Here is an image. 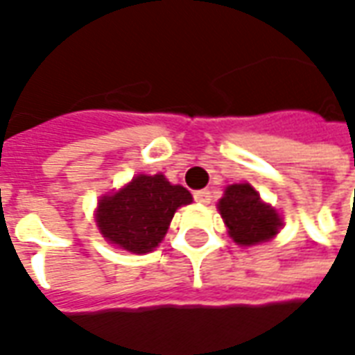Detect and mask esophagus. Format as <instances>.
Here are the masks:
<instances>
[{"label": "esophagus", "instance_id": "obj_1", "mask_svg": "<svg viewBox=\"0 0 355 355\" xmlns=\"http://www.w3.org/2000/svg\"><path fill=\"white\" fill-rule=\"evenodd\" d=\"M193 200L198 201V203L207 205L209 201H211V192L209 190H198V192H193Z\"/></svg>", "mask_w": 355, "mask_h": 355}]
</instances>
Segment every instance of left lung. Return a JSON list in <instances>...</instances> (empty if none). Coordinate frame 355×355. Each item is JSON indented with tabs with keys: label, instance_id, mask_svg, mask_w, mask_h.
<instances>
[{
	"label": "left lung",
	"instance_id": "left-lung-1",
	"mask_svg": "<svg viewBox=\"0 0 355 355\" xmlns=\"http://www.w3.org/2000/svg\"><path fill=\"white\" fill-rule=\"evenodd\" d=\"M218 211L228 226L230 238L239 245H257L272 239L282 226V218L249 184H232L218 201Z\"/></svg>",
	"mask_w": 355,
	"mask_h": 355
}]
</instances>
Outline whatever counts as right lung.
<instances>
[{"label": "right lung", "mask_w": 355, "mask_h": 355, "mask_svg": "<svg viewBox=\"0 0 355 355\" xmlns=\"http://www.w3.org/2000/svg\"><path fill=\"white\" fill-rule=\"evenodd\" d=\"M190 201L192 193L163 175H139L114 196L102 198L96 224L110 243L129 253H150L162 243L175 211Z\"/></svg>", "instance_id": "right-lung-1"}]
</instances>
